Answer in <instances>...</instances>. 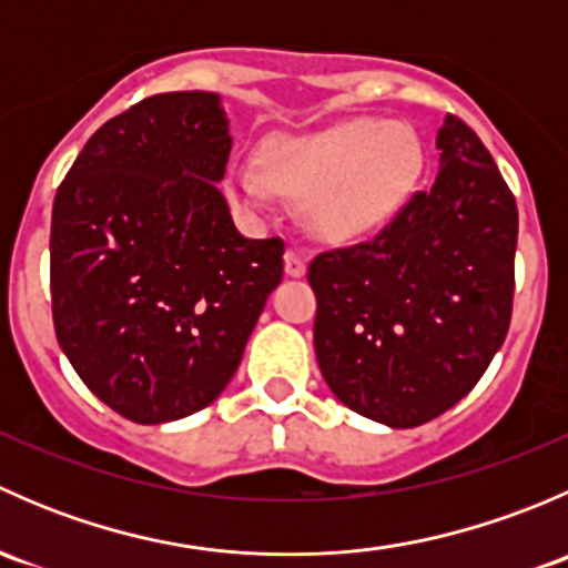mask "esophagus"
Wrapping results in <instances>:
<instances>
[{
	"mask_svg": "<svg viewBox=\"0 0 568 568\" xmlns=\"http://www.w3.org/2000/svg\"><path fill=\"white\" fill-rule=\"evenodd\" d=\"M307 268V255L302 250L291 247L285 252V274H291V277H302Z\"/></svg>",
	"mask_w": 568,
	"mask_h": 568,
	"instance_id": "34e87169",
	"label": "esophagus"
}]
</instances>
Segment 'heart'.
I'll list each match as a JSON object with an SVG mask.
<instances>
[{"label":"heart","instance_id":"obj_1","mask_svg":"<svg viewBox=\"0 0 568 568\" xmlns=\"http://www.w3.org/2000/svg\"><path fill=\"white\" fill-rule=\"evenodd\" d=\"M420 164V142L406 125L359 118L274 136L261 151L264 170L236 164L227 194L247 211L266 209L274 189L305 200L313 231L343 242L385 225L409 197Z\"/></svg>","mask_w":568,"mask_h":568}]
</instances>
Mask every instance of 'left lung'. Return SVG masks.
<instances>
[{
    "mask_svg": "<svg viewBox=\"0 0 568 568\" xmlns=\"http://www.w3.org/2000/svg\"><path fill=\"white\" fill-rule=\"evenodd\" d=\"M437 151V181L379 236L321 252L307 268L326 385L390 428L459 404L511 324L517 200L464 120L445 118Z\"/></svg>",
    "mask_w": 568,
    "mask_h": 568,
    "instance_id": "1",
    "label": "left lung"
}]
</instances>
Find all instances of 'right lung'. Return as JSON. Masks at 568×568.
I'll return each instance as SVG.
<instances>
[{
    "label": "right lung",
    "instance_id": "add662e5",
    "mask_svg": "<svg viewBox=\"0 0 568 568\" xmlns=\"http://www.w3.org/2000/svg\"><path fill=\"white\" fill-rule=\"evenodd\" d=\"M231 145L216 93L151 95L106 120L57 189V343L109 409L142 426L225 390L283 280V239H244L216 189Z\"/></svg>",
    "mask_w": 568,
    "mask_h": 568
}]
</instances>
